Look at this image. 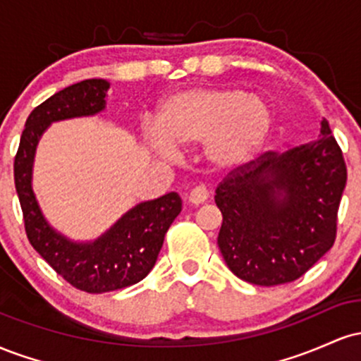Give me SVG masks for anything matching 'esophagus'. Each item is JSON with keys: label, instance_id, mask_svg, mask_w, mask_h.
<instances>
[{"label": "esophagus", "instance_id": "1", "mask_svg": "<svg viewBox=\"0 0 361 361\" xmlns=\"http://www.w3.org/2000/svg\"><path fill=\"white\" fill-rule=\"evenodd\" d=\"M207 198H209V190H207L204 185L195 186V188L190 190L188 193V202L193 205L204 204V202H207Z\"/></svg>", "mask_w": 361, "mask_h": 361}]
</instances>
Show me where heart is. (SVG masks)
I'll use <instances>...</instances> for the list:
<instances>
[{
  "mask_svg": "<svg viewBox=\"0 0 361 361\" xmlns=\"http://www.w3.org/2000/svg\"><path fill=\"white\" fill-rule=\"evenodd\" d=\"M159 128L146 130L149 142L171 154L176 144L204 142L207 159L217 168L251 161L273 127L270 103L231 86L192 88L171 94L157 115Z\"/></svg>",
  "mask_w": 361,
  "mask_h": 361,
  "instance_id": "heart-1",
  "label": "heart"
}]
</instances>
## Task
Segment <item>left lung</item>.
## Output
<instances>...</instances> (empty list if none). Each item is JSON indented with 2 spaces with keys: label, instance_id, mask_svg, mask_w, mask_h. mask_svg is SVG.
Masks as SVG:
<instances>
[{
  "label": "left lung",
  "instance_id": "1",
  "mask_svg": "<svg viewBox=\"0 0 361 361\" xmlns=\"http://www.w3.org/2000/svg\"><path fill=\"white\" fill-rule=\"evenodd\" d=\"M345 186V157L326 118L317 139L234 168L215 188L229 270L261 287L300 279L333 247Z\"/></svg>",
  "mask_w": 361,
  "mask_h": 361
}]
</instances>
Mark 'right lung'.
I'll use <instances>...</instances> for the list:
<instances>
[{"mask_svg": "<svg viewBox=\"0 0 361 361\" xmlns=\"http://www.w3.org/2000/svg\"><path fill=\"white\" fill-rule=\"evenodd\" d=\"M109 86L105 80H85L35 106L25 122L13 164L28 241L57 275L88 293L114 292L146 279L169 226L181 212L180 195L166 193L134 207L102 238L86 244L69 241L45 222L30 183L37 142L52 122L102 111Z\"/></svg>", "mask_w": 361, "mask_h": 361, "instance_id": "add662e5", "label": "right lung"}]
</instances>
